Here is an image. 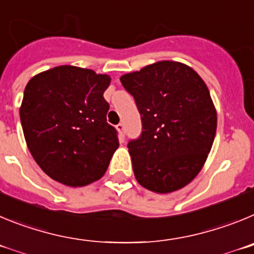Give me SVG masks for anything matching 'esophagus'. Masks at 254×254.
Masks as SVG:
<instances>
[{"mask_svg":"<svg viewBox=\"0 0 254 254\" xmlns=\"http://www.w3.org/2000/svg\"><path fill=\"white\" fill-rule=\"evenodd\" d=\"M116 129H118V131H119V134H120V135H122V138H124V124H123V123H120V124H118L116 125Z\"/></svg>","mask_w":254,"mask_h":254,"instance_id":"obj_1","label":"esophagus"}]
</instances>
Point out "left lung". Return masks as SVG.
<instances>
[{"instance_id":"8db88e82","label":"left lung","mask_w":254,"mask_h":254,"mask_svg":"<svg viewBox=\"0 0 254 254\" xmlns=\"http://www.w3.org/2000/svg\"><path fill=\"white\" fill-rule=\"evenodd\" d=\"M135 100L141 134L127 143L136 181L157 193L198 175L216 132V110L205 82L189 65L162 61L120 77Z\"/></svg>"}]
</instances>
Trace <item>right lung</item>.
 Segmentation results:
<instances>
[{
    "label": "right lung",
    "instance_id": "right-lung-1",
    "mask_svg": "<svg viewBox=\"0 0 254 254\" xmlns=\"http://www.w3.org/2000/svg\"><path fill=\"white\" fill-rule=\"evenodd\" d=\"M110 76L59 65L27 82L20 120L27 148L39 167L56 181L81 187L106 172L119 147L107 124L104 92Z\"/></svg>",
    "mask_w": 254,
    "mask_h": 254
}]
</instances>
